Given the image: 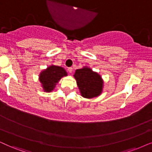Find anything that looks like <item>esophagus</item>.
<instances>
[{
    "instance_id": "1",
    "label": "esophagus",
    "mask_w": 152,
    "mask_h": 152,
    "mask_svg": "<svg viewBox=\"0 0 152 152\" xmlns=\"http://www.w3.org/2000/svg\"><path fill=\"white\" fill-rule=\"evenodd\" d=\"M68 72H70V73H72V70H73V68H71V67H70V68H68Z\"/></svg>"
}]
</instances>
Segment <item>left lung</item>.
I'll use <instances>...</instances> for the list:
<instances>
[{"instance_id":"left-lung-1","label":"left lung","mask_w":152,"mask_h":152,"mask_svg":"<svg viewBox=\"0 0 152 152\" xmlns=\"http://www.w3.org/2000/svg\"><path fill=\"white\" fill-rule=\"evenodd\" d=\"M81 95L86 98L99 96L102 92L103 82L101 77L91 69L84 68L78 69L74 75Z\"/></svg>"}]
</instances>
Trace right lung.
I'll return each mask as SVG.
<instances>
[{"label": "right lung", "mask_w": 152, "mask_h": 152, "mask_svg": "<svg viewBox=\"0 0 152 152\" xmlns=\"http://www.w3.org/2000/svg\"><path fill=\"white\" fill-rule=\"evenodd\" d=\"M66 75V71L61 67L50 66L41 72L39 79L45 91L50 92L54 89L61 78Z\"/></svg>", "instance_id": "add662e5"}]
</instances>
